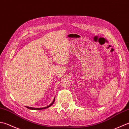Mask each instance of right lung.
Returning <instances> with one entry per match:
<instances>
[{
    "label": "right lung",
    "mask_w": 129,
    "mask_h": 129,
    "mask_svg": "<svg viewBox=\"0 0 129 129\" xmlns=\"http://www.w3.org/2000/svg\"><path fill=\"white\" fill-rule=\"evenodd\" d=\"M54 100H55V98L54 99V100H53V102H52V103H51V104H50V105H49V106H47V107H42V108H35V107H28V106H26V107H27V108H28V109H30V110H43V109H47V108H48V107H49L50 106H52V105L53 104L54 102Z\"/></svg>",
    "instance_id": "right-lung-1"
}]
</instances>
